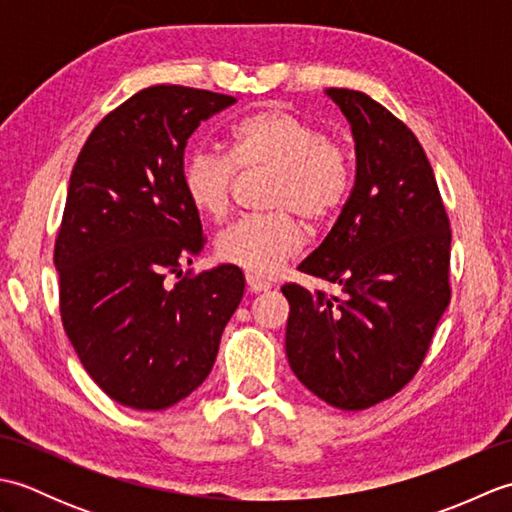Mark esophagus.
Instances as JSON below:
<instances>
[{
	"mask_svg": "<svg viewBox=\"0 0 512 512\" xmlns=\"http://www.w3.org/2000/svg\"><path fill=\"white\" fill-rule=\"evenodd\" d=\"M246 286H248L250 292H266V290L273 288V284H270L268 279L259 277V275H253V273L246 275Z\"/></svg>",
	"mask_w": 512,
	"mask_h": 512,
	"instance_id": "34e87169",
	"label": "esophagus"
}]
</instances>
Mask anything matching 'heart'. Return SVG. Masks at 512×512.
Instances as JSON below:
<instances>
[{
	"mask_svg": "<svg viewBox=\"0 0 512 512\" xmlns=\"http://www.w3.org/2000/svg\"><path fill=\"white\" fill-rule=\"evenodd\" d=\"M235 169L270 171L268 206L277 213L248 215L217 237V255L255 275H273L303 246V228L328 222L352 189V158L317 125L281 107H262L228 129L226 156L195 151L182 184L193 209L224 220L233 202Z\"/></svg>",
	"mask_w": 512,
	"mask_h": 512,
	"instance_id": "b5f03b06",
	"label": "heart"
}]
</instances>
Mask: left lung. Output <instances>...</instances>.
<instances>
[{
	"mask_svg": "<svg viewBox=\"0 0 512 512\" xmlns=\"http://www.w3.org/2000/svg\"><path fill=\"white\" fill-rule=\"evenodd\" d=\"M352 127L356 180L339 220L299 270L341 297L281 288L286 356L314 396L345 411L387 400L416 376L449 306L451 228L411 129L367 94L330 88Z\"/></svg>",
	"mask_w": 512,
	"mask_h": 512,
	"instance_id": "left-lung-1",
	"label": "left lung"
}]
</instances>
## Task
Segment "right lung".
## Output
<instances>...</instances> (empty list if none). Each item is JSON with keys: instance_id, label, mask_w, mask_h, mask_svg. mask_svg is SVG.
<instances>
[{"instance_id": "1", "label": "right lung", "mask_w": 512, "mask_h": 512, "mask_svg": "<svg viewBox=\"0 0 512 512\" xmlns=\"http://www.w3.org/2000/svg\"><path fill=\"white\" fill-rule=\"evenodd\" d=\"M235 99L154 85L118 105L85 140L54 244L65 334L112 400L176 405L211 374L244 275L222 264L183 277L206 237L182 184L184 147Z\"/></svg>"}]
</instances>
